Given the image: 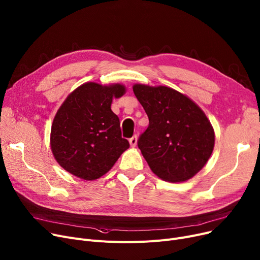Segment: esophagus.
<instances>
[{
    "mask_svg": "<svg viewBox=\"0 0 260 260\" xmlns=\"http://www.w3.org/2000/svg\"><path fill=\"white\" fill-rule=\"evenodd\" d=\"M129 144L132 147H135L136 145H137V136H134V137H132L129 139Z\"/></svg>",
    "mask_w": 260,
    "mask_h": 260,
    "instance_id": "obj_1",
    "label": "esophagus"
}]
</instances>
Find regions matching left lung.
I'll use <instances>...</instances> for the list:
<instances>
[{
	"label": "left lung",
	"mask_w": 260,
	"mask_h": 260,
	"mask_svg": "<svg viewBox=\"0 0 260 260\" xmlns=\"http://www.w3.org/2000/svg\"><path fill=\"white\" fill-rule=\"evenodd\" d=\"M134 93L149 124L138 147L152 172L168 182H184L207 165L215 133L202 109L168 86L135 84Z\"/></svg>",
	"instance_id": "obj_1"
}]
</instances>
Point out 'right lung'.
Returning a JSON list of instances; mask_svg holds the SVG:
<instances>
[{"label":"right lung","instance_id":"obj_1","mask_svg":"<svg viewBox=\"0 0 260 260\" xmlns=\"http://www.w3.org/2000/svg\"><path fill=\"white\" fill-rule=\"evenodd\" d=\"M123 84L86 82L67 95L53 118L50 148L68 173L95 180L111 170L129 147L121 137L120 121L113 113V99L125 93Z\"/></svg>","mask_w":260,"mask_h":260}]
</instances>
